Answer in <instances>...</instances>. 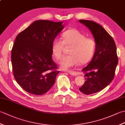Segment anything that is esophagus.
<instances>
[{
	"label": "esophagus",
	"mask_w": 125,
	"mask_h": 125,
	"mask_svg": "<svg viewBox=\"0 0 125 125\" xmlns=\"http://www.w3.org/2000/svg\"><path fill=\"white\" fill-rule=\"evenodd\" d=\"M67 72H68L69 73H70V75H73V76H77V75H78V73H76V72H75V71L69 70V71H68Z\"/></svg>",
	"instance_id": "34e87169"
}]
</instances>
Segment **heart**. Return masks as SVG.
I'll return each mask as SVG.
<instances>
[{
	"instance_id": "b5f03b06",
	"label": "heart",
	"mask_w": 125,
	"mask_h": 125,
	"mask_svg": "<svg viewBox=\"0 0 125 125\" xmlns=\"http://www.w3.org/2000/svg\"><path fill=\"white\" fill-rule=\"evenodd\" d=\"M62 39V41L55 39L52 44V56L57 60L62 57L64 45L71 46L69 52L70 55L63 57L60 61L62 69L68 70L80 63L86 64L94 56L96 47V42L94 38L86 37L78 30L73 28L63 33Z\"/></svg>"
}]
</instances>
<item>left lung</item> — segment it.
I'll return each instance as SVG.
<instances>
[{
  "label": "left lung",
  "instance_id": "left-lung-1",
  "mask_svg": "<svg viewBox=\"0 0 125 125\" xmlns=\"http://www.w3.org/2000/svg\"><path fill=\"white\" fill-rule=\"evenodd\" d=\"M79 21L91 31L96 42L94 57L82 69L85 81L79 89L84 94H91L102 90L112 81L118 63L116 48L112 37L102 26L91 20Z\"/></svg>",
  "mask_w": 125,
  "mask_h": 125
}]
</instances>
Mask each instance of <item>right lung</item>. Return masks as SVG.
<instances>
[{
  "mask_svg": "<svg viewBox=\"0 0 125 125\" xmlns=\"http://www.w3.org/2000/svg\"><path fill=\"white\" fill-rule=\"evenodd\" d=\"M62 23L37 20L16 37L11 52L13 75L20 86L31 94L48 91L60 73L52 60V44L64 28Z\"/></svg>",
  "mask_w": 125,
  "mask_h": 125,
  "instance_id": "obj_1",
  "label": "right lung"
}]
</instances>
